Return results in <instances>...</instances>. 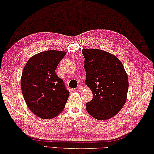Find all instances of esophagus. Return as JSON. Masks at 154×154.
<instances>
[{"instance_id":"esophagus-1","label":"esophagus","mask_w":154,"mask_h":154,"mask_svg":"<svg viewBox=\"0 0 154 154\" xmlns=\"http://www.w3.org/2000/svg\"><path fill=\"white\" fill-rule=\"evenodd\" d=\"M82 89H83V88H82V86H78V88H77V90L78 91H81Z\"/></svg>"}]
</instances>
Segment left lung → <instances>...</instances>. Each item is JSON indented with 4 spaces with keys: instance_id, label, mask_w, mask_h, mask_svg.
<instances>
[{
    "instance_id": "8db88e82",
    "label": "left lung",
    "mask_w": 154,
    "mask_h": 154,
    "mask_svg": "<svg viewBox=\"0 0 154 154\" xmlns=\"http://www.w3.org/2000/svg\"><path fill=\"white\" fill-rule=\"evenodd\" d=\"M86 73V85L93 98L86 104L90 115L105 120L117 115L126 102L128 77L121 61L103 50H82Z\"/></svg>"
}]
</instances>
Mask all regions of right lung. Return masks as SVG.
Returning a JSON list of instances; mask_svg holds the SVG:
<instances>
[{"label": "right lung", "mask_w": 154, "mask_h": 154, "mask_svg": "<svg viewBox=\"0 0 154 154\" xmlns=\"http://www.w3.org/2000/svg\"><path fill=\"white\" fill-rule=\"evenodd\" d=\"M66 54L56 50L41 52L31 57L23 69V97L29 109L38 117L52 119L64 109L69 92L56 69Z\"/></svg>", "instance_id": "add662e5"}]
</instances>
